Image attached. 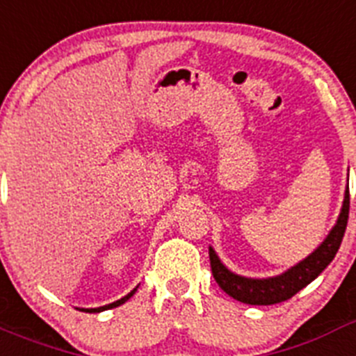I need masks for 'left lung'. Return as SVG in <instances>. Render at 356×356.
Segmentation results:
<instances>
[{
	"label": "left lung",
	"mask_w": 356,
	"mask_h": 356,
	"mask_svg": "<svg viewBox=\"0 0 356 356\" xmlns=\"http://www.w3.org/2000/svg\"><path fill=\"white\" fill-rule=\"evenodd\" d=\"M348 216H350V188H346L344 203H342V210L339 213L337 225L333 226L328 237L321 242V246L312 254H308L307 259L301 260L300 264H296L294 267L287 269L282 275L273 276V278L259 280L235 275L222 266L216 251L209 248L213 278L226 294L241 301V303L276 305L291 300L292 296L298 294L310 282H314L335 259V254L341 248L342 237H344L346 226H348Z\"/></svg>",
	"instance_id": "8db88e82"
}]
</instances>
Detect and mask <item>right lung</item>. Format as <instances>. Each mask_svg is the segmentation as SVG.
I'll list each match as a JSON object with an SVG mask.
<instances>
[{"label": "right lung", "instance_id": "right-lung-1", "mask_svg": "<svg viewBox=\"0 0 356 356\" xmlns=\"http://www.w3.org/2000/svg\"><path fill=\"white\" fill-rule=\"evenodd\" d=\"M135 291H137V287H135L134 291L130 292V294H127V296H124V298H121V300L114 301V303L105 305V307H97V308H81V310H83V312H103V310H108V308H115V307H119V305H122V303H124V301H128V300H130L131 296L135 294Z\"/></svg>", "mask_w": 356, "mask_h": 356}]
</instances>
